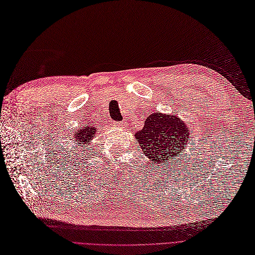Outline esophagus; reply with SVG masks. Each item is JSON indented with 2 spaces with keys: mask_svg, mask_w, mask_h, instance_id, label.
Returning a JSON list of instances; mask_svg holds the SVG:
<instances>
[{
  "mask_svg": "<svg viewBox=\"0 0 255 255\" xmlns=\"http://www.w3.org/2000/svg\"><path fill=\"white\" fill-rule=\"evenodd\" d=\"M117 127H119V128H127V121L126 120H124V121H119V122H116L115 124Z\"/></svg>",
  "mask_w": 255,
  "mask_h": 255,
  "instance_id": "34e87169",
  "label": "esophagus"
}]
</instances>
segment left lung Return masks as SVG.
<instances>
[{"label":"left lung","instance_id":"1","mask_svg":"<svg viewBox=\"0 0 255 255\" xmlns=\"http://www.w3.org/2000/svg\"><path fill=\"white\" fill-rule=\"evenodd\" d=\"M187 124L175 115L153 113L144 121L141 130L135 133V138L152 165H166L172 157H179V153L189 138ZM153 169V168H152Z\"/></svg>","mask_w":255,"mask_h":255}]
</instances>
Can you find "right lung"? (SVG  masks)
I'll use <instances>...</instances> for the list:
<instances>
[{"mask_svg":"<svg viewBox=\"0 0 255 255\" xmlns=\"http://www.w3.org/2000/svg\"><path fill=\"white\" fill-rule=\"evenodd\" d=\"M96 133H97V128L87 127V128L76 130L74 136L79 143L86 144L87 142L91 141Z\"/></svg>","mask_w":255,"mask_h":255,"instance_id":"right-lung-1","label":"right lung"}]
</instances>
